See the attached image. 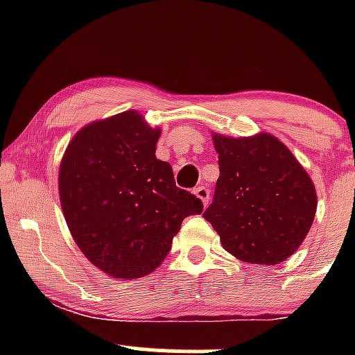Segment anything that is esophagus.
Instances as JSON below:
<instances>
[{
	"label": "esophagus",
	"mask_w": 355,
	"mask_h": 355,
	"mask_svg": "<svg viewBox=\"0 0 355 355\" xmlns=\"http://www.w3.org/2000/svg\"><path fill=\"white\" fill-rule=\"evenodd\" d=\"M193 193L197 195L198 198H200V200L203 202V205H207V203H209V198H210V190L207 189L205 185H200V187H197V189L193 190Z\"/></svg>",
	"instance_id": "1"
}]
</instances>
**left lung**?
Wrapping results in <instances>:
<instances>
[{
	"label": "left lung",
	"mask_w": 355,
	"mask_h": 355,
	"mask_svg": "<svg viewBox=\"0 0 355 355\" xmlns=\"http://www.w3.org/2000/svg\"><path fill=\"white\" fill-rule=\"evenodd\" d=\"M220 177L203 211L223 248L248 263L288 259L311 230L315 187L291 150L270 133L232 138L215 133Z\"/></svg>",
	"instance_id": "1"
}]
</instances>
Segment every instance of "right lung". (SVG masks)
I'll use <instances>...</instances> for the list:
<instances>
[{"instance_id":"1","label":"right lung","mask_w":355,"mask_h":355,"mask_svg":"<svg viewBox=\"0 0 355 355\" xmlns=\"http://www.w3.org/2000/svg\"><path fill=\"white\" fill-rule=\"evenodd\" d=\"M160 128L135 110L93 121L68 145L58 189L64 220L85 257L115 279L148 275L164 262L183 218L203 203L175 185L155 157Z\"/></svg>"}]
</instances>
